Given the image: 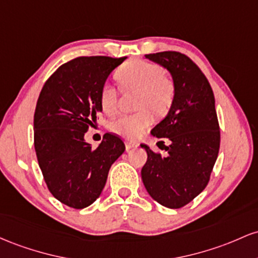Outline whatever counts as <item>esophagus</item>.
Masks as SVG:
<instances>
[{
  "label": "esophagus",
  "instance_id": "esophagus-1",
  "mask_svg": "<svg viewBox=\"0 0 258 258\" xmlns=\"http://www.w3.org/2000/svg\"><path fill=\"white\" fill-rule=\"evenodd\" d=\"M137 146H138L137 143H133V141H129V140L125 141V149L126 150H130V149H133V147H137Z\"/></svg>",
  "mask_w": 258,
  "mask_h": 258
}]
</instances>
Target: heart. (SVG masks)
<instances>
[{
    "label": "heart",
    "instance_id": "b5f03b06",
    "mask_svg": "<svg viewBox=\"0 0 258 258\" xmlns=\"http://www.w3.org/2000/svg\"><path fill=\"white\" fill-rule=\"evenodd\" d=\"M121 89L138 92L137 109L134 114L119 115L111 123V130L124 138L137 140L152 125L153 115H164L174 101L175 88L169 78L164 75L161 66L141 59L124 63L115 73ZM117 90L105 84L100 91V105L106 114L114 113L117 108Z\"/></svg>",
    "mask_w": 258,
    "mask_h": 258
}]
</instances>
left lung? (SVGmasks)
I'll return each mask as SVG.
<instances>
[{"label":"left lung","instance_id":"1","mask_svg":"<svg viewBox=\"0 0 258 258\" xmlns=\"http://www.w3.org/2000/svg\"><path fill=\"white\" fill-rule=\"evenodd\" d=\"M167 69L175 94L163 120L151 130L156 138H167L168 155L147 152L141 178L150 196L168 208H180L204 191L218 157L221 132L215 95L207 78L191 59L180 52L145 54ZM163 143V141H160Z\"/></svg>","mask_w":258,"mask_h":258}]
</instances>
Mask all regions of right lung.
<instances>
[{
	"mask_svg": "<svg viewBox=\"0 0 258 258\" xmlns=\"http://www.w3.org/2000/svg\"><path fill=\"white\" fill-rule=\"evenodd\" d=\"M126 57H78L46 80L34 114V146L45 183L67 206H90L105 187L109 168L124 152L119 137L106 133L97 149L84 135L102 111L100 91Z\"/></svg>",
	"mask_w": 258,
	"mask_h": 258,
	"instance_id": "obj_1",
	"label": "right lung"
}]
</instances>
